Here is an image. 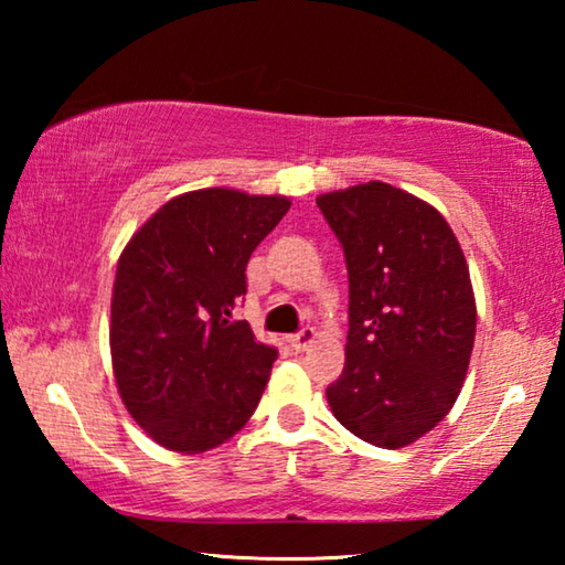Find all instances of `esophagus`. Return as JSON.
Instances as JSON below:
<instances>
[{"instance_id": "esophagus-1", "label": "esophagus", "mask_w": 565, "mask_h": 565, "mask_svg": "<svg viewBox=\"0 0 565 565\" xmlns=\"http://www.w3.org/2000/svg\"><path fill=\"white\" fill-rule=\"evenodd\" d=\"M313 339H317V331H313L311 327H303V329H299V331L294 333V337L289 339V343H291L296 351H303Z\"/></svg>"}]
</instances>
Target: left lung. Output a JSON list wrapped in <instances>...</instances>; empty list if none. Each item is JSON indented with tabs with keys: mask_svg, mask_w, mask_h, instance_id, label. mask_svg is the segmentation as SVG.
<instances>
[{
	"mask_svg": "<svg viewBox=\"0 0 565 565\" xmlns=\"http://www.w3.org/2000/svg\"><path fill=\"white\" fill-rule=\"evenodd\" d=\"M349 271V337L327 398L353 436L401 448L456 404L476 337L471 276L446 218L384 181L317 199Z\"/></svg>",
	"mask_w": 565,
	"mask_h": 565,
	"instance_id": "obj_1",
	"label": "left lung"
}]
</instances>
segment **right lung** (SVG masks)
Masks as SVG:
<instances>
[{
	"label": "right lung",
	"mask_w": 565,
	"mask_h": 565,
	"mask_svg": "<svg viewBox=\"0 0 565 565\" xmlns=\"http://www.w3.org/2000/svg\"><path fill=\"white\" fill-rule=\"evenodd\" d=\"M291 202L202 189L171 199L124 248L111 299V363L124 406L157 444L202 454L259 406L279 351L232 311L246 264Z\"/></svg>",
	"instance_id": "1"
}]
</instances>
